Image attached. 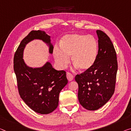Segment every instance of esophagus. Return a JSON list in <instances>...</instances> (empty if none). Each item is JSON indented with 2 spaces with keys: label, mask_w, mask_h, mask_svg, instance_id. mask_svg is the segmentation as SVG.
Listing matches in <instances>:
<instances>
[{
  "label": "esophagus",
  "mask_w": 131,
  "mask_h": 131,
  "mask_svg": "<svg viewBox=\"0 0 131 131\" xmlns=\"http://www.w3.org/2000/svg\"><path fill=\"white\" fill-rule=\"evenodd\" d=\"M66 75H67V80L69 81H72L73 80V75H72L71 73H70V72H67V74H66Z\"/></svg>",
  "instance_id": "1"
}]
</instances>
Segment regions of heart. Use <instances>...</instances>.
<instances>
[{"mask_svg": "<svg viewBox=\"0 0 131 131\" xmlns=\"http://www.w3.org/2000/svg\"><path fill=\"white\" fill-rule=\"evenodd\" d=\"M98 53V43L93 36L82 34L66 35L62 39L60 48L55 47L53 54L60 67L64 68L70 63L81 71L90 69L95 64Z\"/></svg>", "mask_w": 131, "mask_h": 131, "instance_id": "1", "label": "heart"}]
</instances>
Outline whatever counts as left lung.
<instances>
[{
	"label": "left lung",
	"instance_id": "1",
	"mask_svg": "<svg viewBox=\"0 0 131 131\" xmlns=\"http://www.w3.org/2000/svg\"><path fill=\"white\" fill-rule=\"evenodd\" d=\"M98 53L94 66L87 71L77 74L78 98L86 110L95 111L105 105L115 91L118 62L111 40L106 33L96 30Z\"/></svg>",
	"mask_w": 131,
	"mask_h": 131
}]
</instances>
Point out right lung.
I'll use <instances>...</instances> for the list:
<instances>
[{
	"instance_id": "obj_1",
	"label": "right lung",
	"mask_w": 131,
	"mask_h": 131,
	"mask_svg": "<svg viewBox=\"0 0 131 131\" xmlns=\"http://www.w3.org/2000/svg\"><path fill=\"white\" fill-rule=\"evenodd\" d=\"M34 39L42 40L53 51L50 37L45 31L32 30L21 40L13 59L14 71L16 76L18 91L24 102L36 112L48 114L59 105V94L68 83L66 72L57 71L47 62L43 67L33 68L26 66L23 59L25 46Z\"/></svg>"
}]
</instances>
